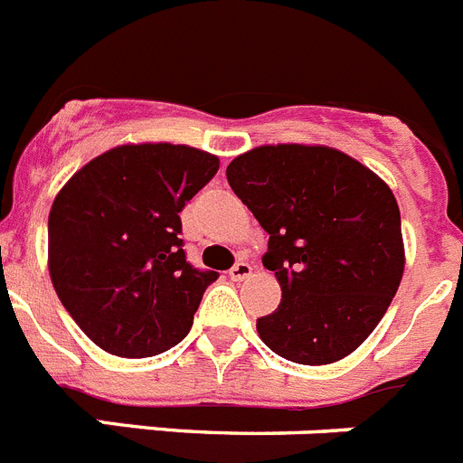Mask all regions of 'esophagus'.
I'll return each mask as SVG.
<instances>
[{
	"label": "esophagus",
	"instance_id": "esophagus-1",
	"mask_svg": "<svg viewBox=\"0 0 463 463\" xmlns=\"http://www.w3.org/2000/svg\"><path fill=\"white\" fill-rule=\"evenodd\" d=\"M252 276V267L250 264H248V261H239V264H236L234 269H232V271H229V278H232V280H245V278H250Z\"/></svg>",
	"mask_w": 463,
	"mask_h": 463
}]
</instances>
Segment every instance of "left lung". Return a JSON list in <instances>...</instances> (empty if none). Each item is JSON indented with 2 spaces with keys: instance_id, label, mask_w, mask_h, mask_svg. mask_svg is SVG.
I'll return each instance as SVG.
<instances>
[{
  "instance_id": "8db88e82",
  "label": "left lung",
  "mask_w": 463,
  "mask_h": 463,
  "mask_svg": "<svg viewBox=\"0 0 463 463\" xmlns=\"http://www.w3.org/2000/svg\"><path fill=\"white\" fill-rule=\"evenodd\" d=\"M227 181L269 234L261 264L282 298L257 320L273 353L322 366L354 353L403 278L401 213L390 185L329 146L278 143L232 159Z\"/></svg>"
}]
</instances>
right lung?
Returning a JSON list of instances; mask_svg holds the SVG:
<instances>
[{
    "label": "right lung",
    "mask_w": 463,
    "mask_h": 463,
    "mask_svg": "<svg viewBox=\"0 0 463 463\" xmlns=\"http://www.w3.org/2000/svg\"><path fill=\"white\" fill-rule=\"evenodd\" d=\"M220 159L174 143H125L64 183L48 215V271L85 336L153 357L187 336L215 271L187 264L181 215Z\"/></svg>",
    "instance_id": "1"
}]
</instances>
